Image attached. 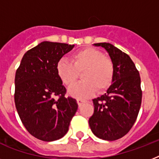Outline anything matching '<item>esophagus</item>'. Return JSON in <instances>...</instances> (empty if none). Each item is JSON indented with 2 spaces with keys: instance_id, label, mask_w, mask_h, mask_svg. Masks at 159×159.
Listing matches in <instances>:
<instances>
[{
  "instance_id": "esophagus-1",
  "label": "esophagus",
  "mask_w": 159,
  "mask_h": 159,
  "mask_svg": "<svg viewBox=\"0 0 159 159\" xmlns=\"http://www.w3.org/2000/svg\"><path fill=\"white\" fill-rule=\"evenodd\" d=\"M77 105H78L79 106H81L82 104H83V103H85V102H86V101L83 99H81V98H77Z\"/></svg>"
}]
</instances>
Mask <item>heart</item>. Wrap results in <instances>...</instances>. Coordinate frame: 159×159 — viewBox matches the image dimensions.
Masks as SVG:
<instances>
[{
	"instance_id": "1",
	"label": "heart",
	"mask_w": 159,
	"mask_h": 159,
	"mask_svg": "<svg viewBox=\"0 0 159 159\" xmlns=\"http://www.w3.org/2000/svg\"><path fill=\"white\" fill-rule=\"evenodd\" d=\"M72 62L62 59L56 66L57 74L65 86L72 85L82 73V82L70 87L68 92L76 98L86 99L95 92L106 91L113 82L115 65L102 51L85 48L71 56Z\"/></svg>"
}]
</instances>
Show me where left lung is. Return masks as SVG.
<instances>
[{
	"mask_svg": "<svg viewBox=\"0 0 159 159\" xmlns=\"http://www.w3.org/2000/svg\"><path fill=\"white\" fill-rule=\"evenodd\" d=\"M108 52L115 76L105 95L93 100L94 113L89 119L92 133L113 141L125 136L135 122L142 102L140 76L128 54L109 43H94Z\"/></svg>",
	"mask_w": 159,
	"mask_h": 159,
	"instance_id": "left-lung-1",
	"label": "left lung"
}]
</instances>
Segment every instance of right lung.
<instances>
[{"instance_id":"1","label":"right lung","mask_w":159,"mask_h":159,"mask_svg":"<svg viewBox=\"0 0 159 159\" xmlns=\"http://www.w3.org/2000/svg\"><path fill=\"white\" fill-rule=\"evenodd\" d=\"M73 47L43 41L25 53L16 70V110L29 133L40 140L63 137L77 110V101L65 97L67 90L56 70L58 61Z\"/></svg>"}]
</instances>
